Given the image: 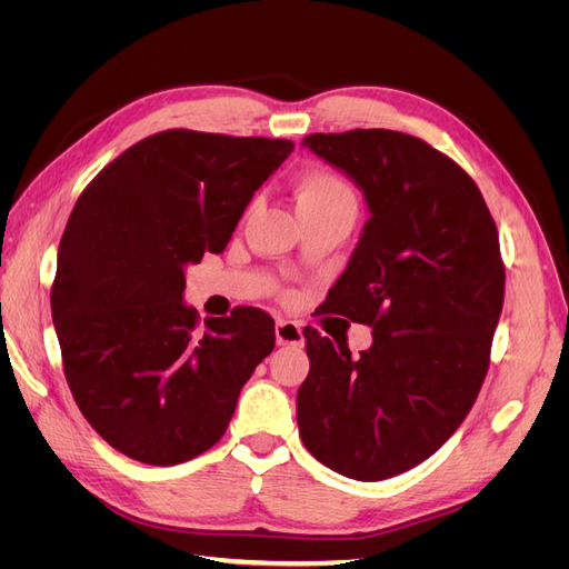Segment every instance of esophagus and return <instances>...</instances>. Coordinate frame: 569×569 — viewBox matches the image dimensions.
Returning a JSON list of instances; mask_svg holds the SVG:
<instances>
[{
  "mask_svg": "<svg viewBox=\"0 0 569 569\" xmlns=\"http://www.w3.org/2000/svg\"><path fill=\"white\" fill-rule=\"evenodd\" d=\"M274 339L280 347H303V330L295 320H278L274 325Z\"/></svg>",
  "mask_w": 569,
  "mask_h": 569,
  "instance_id": "esophagus-1",
  "label": "esophagus"
}]
</instances>
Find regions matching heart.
I'll return each mask as SVG.
<instances>
[{
  "instance_id": "b5f03b06",
  "label": "heart",
  "mask_w": 569,
  "mask_h": 569,
  "mask_svg": "<svg viewBox=\"0 0 569 569\" xmlns=\"http://www.w3.org/2000/svg\"><path fill=\"white\" fill-rule=\"evenodd\" d=\"M356 206L351 187L325 170H308L297 180V211L325 209V206Z\"/></svg>"
}]
</instances>
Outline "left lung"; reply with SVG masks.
Instances as JSON below:
<instances>
[{
  "mask_svg": "<svg viewBox=\"0 0 569 569\" xmlns=\"http://www.w3.org/2000/svg\"><path fill=\"white\" fill-rule=\"evenodd\" d=\"M301 144L366 197L325 313L370 325L372 347L351 356L306 327L299 435L330 470L380 481L439 451L485 382L506 291L496 222L475 180L420 137L377 128Z\"/></svg>",
  "mask_w": 569,
  "mask_h": 569,
  "instance_id": "1",
  "label": "left lung"
}]
</instances>
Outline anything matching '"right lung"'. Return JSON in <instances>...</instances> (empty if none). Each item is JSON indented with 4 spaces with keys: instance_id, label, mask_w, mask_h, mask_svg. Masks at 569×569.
I'll use <instances>...</instances> for the list:
<instances>
[{
    "instance_id": "1",
    "label": "right lung",
    "mask_w": 569,
    "mask_h": 569,
    "mask_svg": "<svg viewBox=\"0 0 569 569\" xmlns=\"http://www.w3.org/2000/svg\"><path fill=\"white\" fill-rule=\"evenodd\" d=\"M291 151L289 140L166 130L84 187L59 244L51 318L73 399L116 451L178 465L226 435L274 322L239 306L199 327L184 270L228 247Z\"/></svg>"
}]
</instances>
